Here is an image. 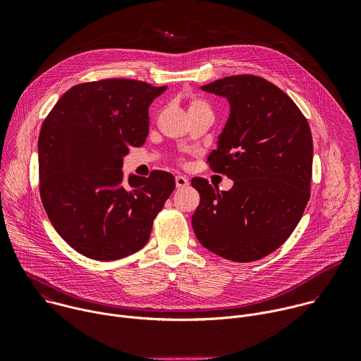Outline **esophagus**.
Masks as SVG:
<instances>
[{
    "label": "esophagus",
    "instance_id": "1",
    "mask_svg": "<svg viewBox=\"0 0 361 361\" xmlns=\"http://www.w3.org/2000/svg\"><path fill=\"white\" fill-rule=\"evenodd\" d=\"M187 185H188V178H187V177H184V176H177V177H176V187H177L178 190L185 188Z\"/></svg>",
    "mask_w": 361,
    "mask_h": 361
}]
</instances>
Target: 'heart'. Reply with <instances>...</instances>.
<instances>
[{"label": "heart", "instance_id": "1", "mask_svg": "<svg viewBox=\"0 0 361 361\" xmlns=\"http://www.w3.org/2000/svg\"><path fill=\"white\" fill-rule=\"evenodd\" d=\"M195 109H207V106H205L202 101H198V99H195V101H191V104H190V109H188V111H190V110H195Z\"/></svg>", "mask_w": 361, "mask_h": 361}]
</instances>
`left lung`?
Listing matches in <instances>:
<instances>
[{
	"instance_id": "8db88e82",
	"label": "left lung",
	"mask_w": 361,
	"mask_h": 361,
	"mask_svg": "<svg viewBox=\"0 0 361 361\" xmlns=\"http://www.w3.org/2000/svg\"><path fill=\"white\" fill-rule=\"evenodd\" d=\"M201 90L228 101V120L209 163L234 184L219 192L207 180H191L200 192L192 230L227 260H260L290 237L310 198V127L294 101L262 77H226Z\"/></svg>"
}]
</instances>
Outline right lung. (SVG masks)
<instances>
[{"mask_svg":"<svg viewBox=\"0 0 361 361\" xmlns=\"http://www.w3.org/2000/svg\"><path fill=\"white\" fill-rule=\"evenodd\" d=\"M167 85L110 78L70 88L38 137L39 194L56 231L80 254L113 262L141 250L176 188L173 174H130L123 161L148 134V107Z\"/></svg>","mask_w":361,"mask_h":361,"instance_id":"right-lung-1","label":"right lung"}]
</instances>
